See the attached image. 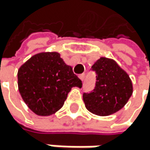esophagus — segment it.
Wrapping results in <instances>:
<instances>
[{
  "label": "esophagus",
  "instance_id": "1",
  "mask_svg": "<svg viewBox=\"0 0 150 150\" xmlns=\"http://www.w3.org/2000/svg\"><path fill=\"white\" fill-rule=\"evenodd\" d=\"M79 78H80V80H81V81H83V79H84V74H79Z\"/></svg>",
  "mask_w": 150,
  "mask_h": 150
}]
</instances>
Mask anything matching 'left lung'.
Returning <instances> with one entry per match:
<instances>
[{
	"label": "left lung",
	"instance_id": "obj_1",
	"mask_svg": "<svg viewBox=\"0 0 150 150\" xmlns=\"http://www.w3.org/2000/svg\"><path fill=\"white\" fill-rule=\"evenodd\" d=\"M92 67L97 74V82L92 93L83 95L86 109L98 116H109L119 112L133 93L128 73L114 59L105 57L96 60Z\"/></svg>",
	"mask_w": 150,
	"mask_h": 150
}]
</instances>
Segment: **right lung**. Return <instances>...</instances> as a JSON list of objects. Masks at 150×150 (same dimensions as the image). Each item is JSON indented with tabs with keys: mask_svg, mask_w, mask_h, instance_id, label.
Returning <instances> with one entry per match:
<instances>
[{
	"mask_svg": "<svg viewBox=\"0 0 150 150\" xmlns=\"http://www.w3.org/2000/svg\"><path fill=\"white\" fill-rule=\"evenodd\" d=\"M73 87H82L58 52H41L32 56L18 70V88L24 103L38 116L58 112Z\"/></svg>",
	"mask_w": 150,
	"mask_h": 150,
	"instance_id": "obj_1",
	"label": "right lung"
}]
</instances>
